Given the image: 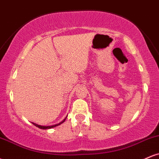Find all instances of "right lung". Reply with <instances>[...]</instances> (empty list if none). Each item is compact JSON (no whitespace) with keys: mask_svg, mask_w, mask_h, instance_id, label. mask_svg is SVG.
I'll use <instances>...</instances> for the list:
<instances>
[{"mask_svg":"<svg viewBox=\"0 0 159 159\" xmlns=\"http://www.w3.org/2000/svg\"><path fill=\"white\" fill-rule=\"evenodd\" d=\"M66 117H67V116H66ZM66 117L65 119L63 120V121H61V123H58V124H55V125H49V126H43V125H38V124H36V123H32L34 124V125H35V126L38 127V128H39V129H52V128L57 126V125H61V124H62L63 123H64V121L66 120Z\"/></svg>","mask_w":159,"mask_h":159,"instance_id":"add662e5","label":"right lung"}]
</instances>
